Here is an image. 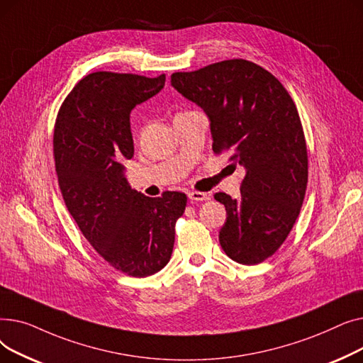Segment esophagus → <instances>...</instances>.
Listing matches in <instances>:
<instances>
[{
  "instance_id": "34e87169",
  "label": "esophagus",
  "mask_w": 363,
  "mask_h": 363,
  "mask_svg": "<svg viewBox=\"0 0 363 363\" xmlns=\"http://www.w3.org/2000/svg\"><path fill=\"white\" fill-rule=\"evenodd\" d=\"M188 199L191 201H203V200H208V194L201 191H189Z\"/></svg>"
}]
</instances>
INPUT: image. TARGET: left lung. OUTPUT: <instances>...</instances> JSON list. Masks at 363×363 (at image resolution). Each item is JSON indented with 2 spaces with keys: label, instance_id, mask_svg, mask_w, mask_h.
<instances>
[{
  "label": "left lung",
  "instance_id": "obj_1",
  "mask_svg": "<svg viewBox=\"0 0 363 363\" xmlns=\"http://www.w3.org/2000/svg\"><path fill=\"white\" fill-rule=\"evenodd\" d=\"M170 85L211 119L213 151L245 167L241 197L216 193L226 208L219 242L228 257H271L298 218L308 186V147L289 91L262 66L233 59L175 72Z\"/></svg>",
  "mask_w": 363,
  "mask_h": 363
}]
</instances>
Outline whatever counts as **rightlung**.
<instances>
[{
	"instance_id": "obj_1",
	"label": "right lung",
	"mask_w": 363,
	"mask_h": 363,
	"mask_svg": "<svg viewBox=\"0 0 363 363\" xmlns=\"http://www.w3.org/2000/svg\"><path fill=\"white\" fill-rule=\"evenodd\" d=\"M157 78L94 72L69 92L57 114L52 155L66 207L110 266L144 278L163 269L186 196L151 199L130 189L122 162L133 156L129 114L164 86Z\"/></svg>"
}]
</instances>
